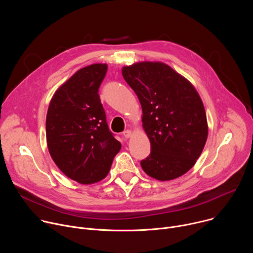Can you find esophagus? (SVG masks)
<instances>
[{
    "instance_id": "1",
    "label": "esophagus",
    "mask_w": 253,
    "mask_h": 253,
    "mask_svg": "<svg viewBox=\"0 0 253 253\" xmlns=\"http://www.w3.org/2000/svg\"><path fill=\"white\" fill-rule=\"evenodd\" d=\"M122 135H123L126 139H128V138H130V137L132 136V131H131V130H126V131H124V132L122 133Z\"/></svg>"
}]
</instances>
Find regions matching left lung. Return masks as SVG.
Returning <instances> with one entry per match:
<instances>
[{
    "label": "left lung",
    "mask_w": 253,
    "mask_h": 253,
    "mask_svg": "<svg viewBox=\"0 0 253 253\" xmlns=\"http://www.w3.org/2000/svg\"><path fill=\"white\" fill-rule=\"evenodd\" d=\"M122 75L142 107V126L151 152L141 161L147 175L160 181L189 171L207 140L208 125L202 100L194 86L162 62H138Z\"/></svg>",
    "instance_id": "1"
}]
</instances>
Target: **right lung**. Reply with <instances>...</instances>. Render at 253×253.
I'll return each mask as SVG.
<instances>
[{
  "label": "right lung",
  "mask_w": 253,
  "mask_h": 253,
  "mask_svg": "<svg viewBox=\"0 0 253 253\" xmlns=\"http://www.w3.org/2000/svg\"><path fill=\"white\" fill-rule=\"evenodd\" d=\"M107 69V64H92L78 70L58 88L48 108L49 153L67 177L81 184L104 179L121 149L98 94Z\"/></svg>",
  "instance_id": "add662e5"
}]
</instances>
